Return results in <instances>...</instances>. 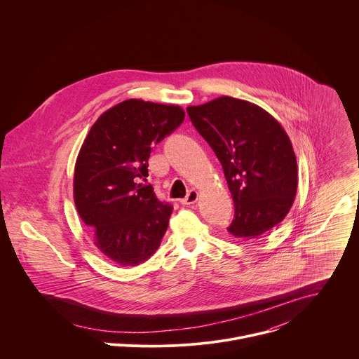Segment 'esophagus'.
I'll list each match as a JSON object with an SVG mask.
<instances>
[{"label": "esophagus", "instance_id": "obj_1", "mask_svg": "<svg viewBox=\"0 0 359 359\" xmlns=\"http://www.w3.org/2000/svg\"><path fill=\"white\" fill-rule=\"evenodd\" d=\"M198 196H199V195H198V192H196L195 189H192V191H189V194H188L184 199H181V201H180V203L185 205H194V203H196Z\"/></svg>", "mask_w": 359, "mask_h": 359}]
</instances>
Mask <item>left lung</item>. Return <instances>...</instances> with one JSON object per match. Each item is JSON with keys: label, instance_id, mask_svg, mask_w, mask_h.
<instances>
[{"label": "left lung", "instance_id": "1", "mask_svg": "<svg viewBox=\"0 0 359 359\" xmlns=\"http://www.w3.org/2000/svg\"><path fill=\"white\" fill-rule=\"evenodd\" d=\"M187 111L222 165L235 205L228 232L253 239L283 221L297 191V161L282 126L262 107L232 97Z\"/></svg>", "mask_w": 359, "mask_h": 359}]
</instances>
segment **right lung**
Listing matches in <instances>:
<instances>
[{"mask_svg":"<svg viewBox=\"0 0 359 359\" xmlns=\"http://www.w3.org/2000/svg\"><path fill=\"white\" fill-rule=\"evenodd\" d=\"M185 118L180 106L127 100L91 127L74 167V203L94 243L111 261L135 266L160 246L172 205L160 202L148 177L154 144Z\"/></svg>","mask_w":359,"mask_h":359,"instance_id":"add662e5","label":"right lung"}]
</instances>
